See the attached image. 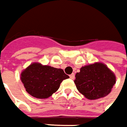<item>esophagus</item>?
I'll return each mask as SVG.
<instances>
[{"mask_svg":"<svg viewBox=\"0 0 127 127\" xmlns=\"http://www.w3.org/2000/svg\"><path fill=\"white\" fill-rule=\"evenodd\" d=\"M70 78H71V79H74L75 78V74L74 73H72L71 75H70Z\"/></svg>","mask_w":127,"mask_h":127,"instance_id":"esophagus-1","label":"esophagus"}]
</instances>
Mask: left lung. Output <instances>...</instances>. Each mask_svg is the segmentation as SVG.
Wrapping results in <instances>:
<instances>
[{
    "label": "left lung",
    "mask_w": 127,
    "mask_h": 127,
    "mask_svg": "<svg viewBox=\"0 0 127 127\" xmlns=\"http://www.w3.org/2000/svg\"><path fill=\"white\" fill-rule=\"evenodd\" d=\"M74 83L78 90L89 100L104 97L116 83L115 73L102 63L83 66L76 74Z\"/></svg>",
    "instance_id": "left-lung-1"
}]
</instances>
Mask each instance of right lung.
Instances as JSON below:
<instances>
[{
	"mask_svg": "<svg viewBox=\"0 0 127 127\" xmlns=\"http://www.w3.org/2000/svg\"><path fill=\"white\" fill-rule=\"evenodd\" d=\"M61 68L33 63L21 73L20 79L26 91L39 99L48 98L56 92L62 81L68 78Z\"/></svg>",
	"mask_w": 127,
	"mask_h": 127,
	"instance_id": "1",
	"label": "right lung"
}]
</instances>
